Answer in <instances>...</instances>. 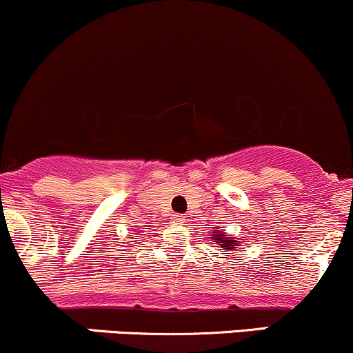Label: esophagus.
Wrapping results in <instances>:
<instances>
[{"label": "esophagus", "mask_w": 353, "mask_h": 353, "mask_svg": "<svg viewBox=\"0 0 353 353\" xmlns=\"http://www.w3.org/2000/svg\"><path fill=\"white\" fill-rule=\"evenodd\" d=\"M172 222L174 223H184V216L183 215H174Z\"/></svg>", "instance_id": "1"}]
</instances>
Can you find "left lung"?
Segmentation results:
<instances>
[{
	"label": "left lung",
	"instance_id": "left-lung-1",
	"mask_svg": "<svg viewBox=\"0 0 353 353\" xmlns=\"http://www.w3.org/2000/svg\"><path fill=\"white\" fill-rule=\"evenodd\" d=\"M213 234V243H215L216 245H220V248L223 249H234L236 248L237 244H239V241H234V239H229V237L223 236L222 230H212Z\"/></svg>",
	"mask_w": 353,
	"mask_h": 353
}]
</instances>
